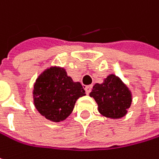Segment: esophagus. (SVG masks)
<instances>
[{
    "label": "esophagus",
    "mask_w": 159,
    "mask_h": 159,
    "mask_svg": "<svg viewBox=\"0 0 159 159\" xmlns=\"http://www.w3.org/2000/svg\"><path fill=\"white\" fill-rule=\"evenodd\" d=\"M91 89H92V86H86L85 87V91L87 94H89L90 91H91Z\"/></svg>",
    "instance_id": "34e87169"
}]
</instances>
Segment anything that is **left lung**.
Masks as SVG:
<instances>
[{
  "label": "left lung",
  "instance_id": "left-lung-1",
  "mask_svg": "<svg viewBox=\"0 0 159 159\" xmlns=\"http://www.w3.org/2000/svg\"><path fill=\"white\" fill-rule=\"evenodd\" d=\"M89 96L96 100L99 113L110 119L124 117L132 101L129 89L113 74L107 77L102 84L93 86Z\"/></svg>",
  "mask_w": 159,
  "mask_h": 159
}]
</instances>
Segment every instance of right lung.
<instances>
[{
  "label": "right lung",
  "instance_id": "add662e5",
  "mask_svg": "<svg viewBox=\"0 0 159 159\" xmlns=\"http://www.w3.org/2000/svg\"><path fill=\"white\" fill-rule=\"evenodd\" d=\"M80 82H74L62 68L51 67L36 80L33 89L34 105L42 116L60 122L73 110L79 98L85 96Z\"/></svg>",
  "mask_w": 159,
  "mask_h": 159
}]
</instances>
